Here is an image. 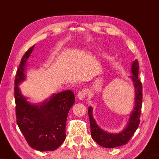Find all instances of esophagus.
I'll return each mask as SVG.
<instances>
[{"mask_svg":"<svg viewBox=\"0 0 159 159\" xmlns=\"http://www.w3.org/2000/svg\"><path fill=\"white\" fill-rule=\"evenodd\" d=\"M87 91L85 89L80 90L79 92H78V98L80 99H83L85 98V97L87 95Z\"/></svg>","mask_w":159,"mask_h":159,"instance_id":"esophagus-1","label":"esophagus"}]
</instances>
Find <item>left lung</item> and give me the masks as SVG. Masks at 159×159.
<instances>
[{"instance_id": "8db88e82", "label": "left lung", "mask_w": 159, "mask_h": 159, "mask_svg": "<svg viewBox=\"0 0 159 159\" xmlns=\"http://www.w3.org/2000/svg\"><path fill=\"white\" fill-rule=\"evenodd\" d=\"M131 71L133 75L130 76L133 81L134 92H135V105L133 111L130 115L128 126L121 133L118 134L108 133L102 130L99 127L93 116V108H88V116L90 118L91 136L97 143L105 148H114L122 146L128 143L130 139L133 135L134 132L138 129L139 122V117L141 114L142 105V85L138 79L139 63L138 60H135L132 64Z\"/></svg>"}]
</instances>
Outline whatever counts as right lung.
I'll return each mask as SVG.
<instances>
[{
  "instance_id": "obj_1",
  "label": "right lung",
  "mask_w": 159,
  "mask_h": 159,
  "mask_svg": "<svg viewBox=\"0 0 159 159\" xmlns=\"http://www.w3.org/2000/svg\"><path fill=\"white\" fill-rule=\"evenodd\" d=\"M31 47L21 58L15 80L16 118L19 128L29 146L33 149L48 152L57 149L66 138L67 115L75 102L71 90L53 95L40 106L26 102L21 95L18 84L25 80L27 59L33 51Z\"/></svg>"
}]
</instances>
